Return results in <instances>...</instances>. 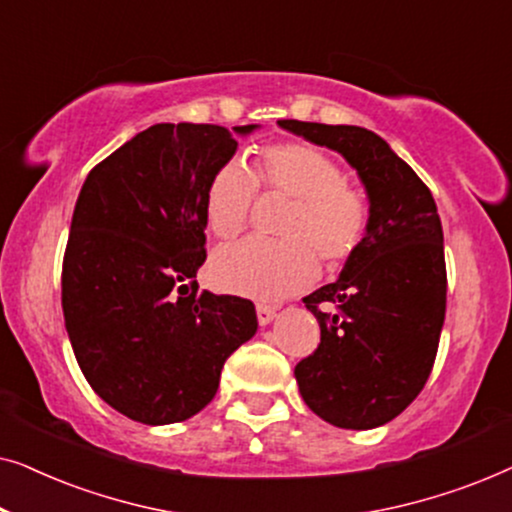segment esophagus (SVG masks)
<instances>
[{
    "mask_svg": "<svg viewBox=\"0 0 512 512\" xmlns=\"http://www.w3.org/2000/svg\"><path fill=\"white\" fill-rule=\"evenodd\" d=\"M277 310L272 305H265V303H258L256 305V317H258V324L261 326H268L272 319H275Z\"/></svg>",
    "mask_w": 512,
    "mask_h": 512,
    "instance_id": "esophagus-1",
    "label": "esophagus"
}]
</instances>
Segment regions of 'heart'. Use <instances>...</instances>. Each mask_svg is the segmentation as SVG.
I'll list each match as a JSON object with an SVG mask.
<instances>
[{
    "label": "heart",
    "mask_w": 512,
    "mask_h": 512,
    "mask_svg": "<svg viewBox=\"0 0 512 512\" xmlns=\"http://www.w3.org/2000/svg\"><path fill=\"white\" fill-rule=\"evenodd\" d=\"M258 188L291 200L282 240H240L216 249L209 275L219 289L237 296L277 300L310 286L319 257L340 268L361 249L370 226L368 198L345 181V172L317 146L279 142L261 151V170L240 158L216 167L205 191V219L216 237H235L254 214Z\"/></svg>",
    "instance_id": "b5f03b06"
}]
</instances>
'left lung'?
I'll return each instance as SVG.
<instances>
[{
    "instance_id": "left-lung-1",
    "label": "left lung",
    "mask_w": 512,
    "mask_h": 512,
    "mask_svg": "<svg viewBox=\"0 0 512 512\" xmlns=\"http://www.w3.org/2000/svg\"><path fill=\"white\" fill-rule=\"evenodd\" d=\"M342 153L370 200V226L340 279L303 298L321 342L296 366L307 408L340 429H375L419 396L445 321L443 226L429 186L380 135L356 125L279 121Z\"/></svg>"
}]
</instances>
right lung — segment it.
I'll return each instance as SVG.
<instances>
[{"label": "right lung", "mask_w": 512, "mask_h": 512, "mask_svg": "<svg viewBox=\"0 0 512 512\" xmlns=\"http://www.w3.org/2000/svg\"><path fill=\"white\" fill-rule=\"evenodd\" d=\"M233 132L151 125L97 163L76 200L62 258L69 342L95 394L135 422L200 412L223 363L258 328L251 300L195 282L207 258L205 191L233 158Z\"/></svg>", "instance_id": "1"}]
</instances>
